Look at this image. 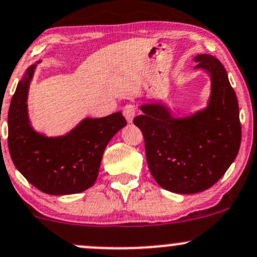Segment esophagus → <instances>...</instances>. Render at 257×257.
<instances>
[{"label":"esophagus","mask_w":257,"mask_h":257,"mask_svg":"<svg viewBox=\"0 0 257 257\" xmlns=\"http://www.w3.org/2000/svg\"><path fill=\"white\" fill-rule=\"evenodd\" d=\"M137 114V107L133 103H126L123 108V115L125 117V119L128 120V123H132Z\"/></svg>","instance_id":"obj_1"}]
</instances>
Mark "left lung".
Returning <instances> with one entry per match:
<instances>
[{
    "label": "left lung",
    "instance_id": "8db88e82",
    "mask_svg": "<svg viewBox=\"0 0 257 257\" xmlns=\"http://www.w3.org/2000/svg\"><path fill=\"white\" fill-rule=\"evenodd\" d=\"M196 69L212 79L206 109L187 118H174L160 103L140 107L134 124L142 131L149 170L170 192L191 194L219 181L235 160L241 143L239 104L225 69L214 56L194 58Z\"/></svg>",
    "mask_w": 257,
    "mask_h": 257
}]
</instances>
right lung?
<instances>
[{"label":"right lung","mask_w":257,"mask_h":257,"mask_svg":"<svg viewBox=\"0 0 257 257\" xmlns=\"http://www.w3.org/2000/svg\"><path fill=\"white\" fill-rule=\"evenodd\" d=\"M36 65L18 82L8 110V149L18 171L42 192L54 196L79 193L93 185L109 140L125 126L120 112L86 118L69 134L48 138L33 131L27 96Z\"/></svg>","instance_id":"right-lung-1"}]
</instances>
